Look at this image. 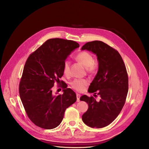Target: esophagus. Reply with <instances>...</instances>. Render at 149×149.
Masks as SVG:
<instances>
[{"label": "esophagus", "mask_w": 149, "mask_h": 149, "mask_svg": "<svg viewBox=\"0 0 149 149\" xmlns=\"http://www.w3.org/2000/svg\"><path fill=\"white\" fill-rule=\"evenodd\" d=\"M76 95H77V102H79V101H80V100H79V98H80V96H81V95H80V94H78V93L76 94Z\"/></svg>", "instance_id": "obj_1"}]
</instances>
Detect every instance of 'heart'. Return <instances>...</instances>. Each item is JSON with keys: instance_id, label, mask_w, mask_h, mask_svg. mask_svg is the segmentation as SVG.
<instances>
[{"instance_id": "1", "label": "heart", "mask_w": 149, "mask_h": 149, "mask_svg": "<svg viewBox=\"0 0 149 149\" xmlns=\"http://www.w3.org/2000/svg\"><path fill=\"white\" fill-rule=\"evenodd\" d=\"M75 59L81 64H82L85 67L87 68V70L91 73H95L98 68V63L94 61V56L92 54L89 52L83 51L78 52L75 56ZM70 62L68 61H65L63 65V71L65 74L69 73L70 71ZM88 82L86 79H75L71 83V87L75 90L82 92L84 91Z\"/></svg>"}]
</instances>
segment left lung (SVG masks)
<instances>
[{
  "label": "left lung",
  "mask_w": 149,
  "mask_h": 149,
  "mask_svg": "<svg viewBox=\"0 0 149 149\" xmlns=\"http://www.w3.org/2000/svg\"><path fill=\"white\" fill-rule=\"evenodd\" d=\"M81 49L91 51L97 56L98 72L88 91L96 94L97 91L101 97L97 101L93 96L81 97L80 100L88 105L82 120L90 127L102 128L111 124L123 107L129 90L128 74L118 52L104 42H89Z\"/></svg>",
  "instance_id": "left-lung-1"
}]
</instances>
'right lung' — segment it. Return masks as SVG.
I'll use <instances>...</instances> for the list:
<instances>
[{
    "mask_svg": "<svg viewBox=\"0 0 149 149\" xmlns=\"http://www.w3.org/2000/svg\"><path fill=\"white\" fill-rule=\"evenodd\" d=\"M79 45L61 38L47 40L28 58L19 83V92L26 114L36 125L44 129L58 127L65 110L77 100L75 92L60 81L67 56ZM62 84V95L52 92L54 83Z\"/></svg>",
    "mask_w": 149,
    "mask_h": 149,
    "instance_id": "1",
    "label": "right lung"
}]
</instances>
